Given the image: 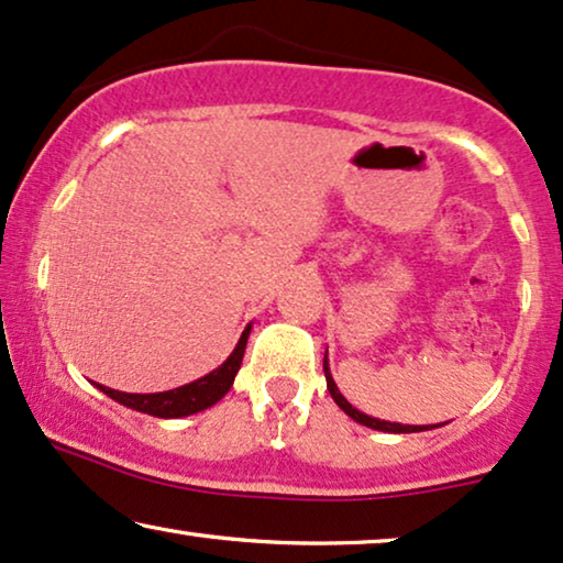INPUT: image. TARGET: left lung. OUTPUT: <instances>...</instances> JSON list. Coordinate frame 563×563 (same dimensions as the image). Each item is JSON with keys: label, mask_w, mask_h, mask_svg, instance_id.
Wrapping results in <instances>:
<instances>
[{"label": "left lung", "mask_w": 563, "mask_h": 563, "mask_svg": "<svg viewBox=\"0 0 563 563\" xmlns=\"http://www.w3.org/2000/svg\"><path fill=\"white\" fill-rule=\"evenodd\" d=\"M324 376H327V388H329V394H332V399H334L336 407H340L347 417L355 419L357 424L371 427V430L394 432V434H407V432H424V430H434V427H443V424H448V422H443V424H401V422H388V419L371 417V415H365V411L355 409L347 399H344L340 388H336L334 378H332V371H329V357H327V352H324Z\"/></svg>", "instance_id": "left-lung-1"}]
</instances>
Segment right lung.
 I'll return each mask as SVG.
<instances>
[{
	"instance_id": "right-lung-1",
	"label": "right lung",
	"mask_w": 563,
	"mask_h": 563,
	"mask_svg": "<svg viewBox=\"0 0 563 563\" xmlns=\"http://www.w3.org/2000/svg\"><path fill=\"white\" fill-rule=\"evenodd\" d=\"M252 324L244 327L242 336H239L236 347L231 350V355L223 360L219 368L208 373V376L192 380V384H185L179 388H172V391H159V394H125L115 391V388L95 384L104 396H110L112 401L123 404V407L144 411V415L162 417V419H177V417H190L198 415L208 407H213L216 401H221L223 396L229 394V388L234 386V378L239 368H242V357L246 350V340H250Z\"/></svg>"
}]
</instances>
